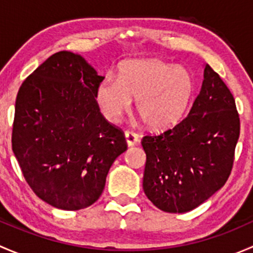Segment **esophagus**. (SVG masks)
<instances>
[{
  "label": "esophagus",
  "mask_w": 253,
  "mask_h": 253,
  "mask_svg": "<svg viewBox=\"0 0 253 253\" xmlns=\"http://www.w3.org/2000/svg\"><path fill=\"white\" fill-rule=\"evenodd\" d=\"M125 138H126L127 145L128 147H132V145H136L138 143V134H136L132 131H126L125 132Z\"/></svg>",
  "instance_id": "esophagus-1"
}]
</instances>
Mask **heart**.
<instances>
[{
  "label": "heart",
  "mask_w": 253,
  "mask_h": 253,
  "mask_svg": "<svg viewBox=\"0 0 253 253\" xmlns=\"http://www.w3.org/2000/svg\"><path fill=\"white\" fill-rule=\"evenodd\" d=\"M195 81L188 71L159 60L121 63L117 78L106 76L95 98L110 122H119L136 99V111L149 128L162 131L177 125L192 103Z\"/></svg>",
  "instance_id": "1"
}]
</instances>
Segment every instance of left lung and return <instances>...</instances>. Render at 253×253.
<instances>
[{
	"instance_id": "8db88e82",
	"label": "left lung",
	"mask_w": 253,
	"mask_h": 253,
	"mask_svg": "<svg viewBox=\"0 0 253 253\" xmlns=\"http://www.w3.org/2000/svg\"><path fill=\"white\" fill-rule=\"evenodd\" d=\"M203 83L190 114L160 134H147L143 190L168 213H185L220 190L234 164L240 136L235 99L206 65Z\"/></svg>"
}]
</instances>
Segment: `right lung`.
<instances>
[{"mask_svg": "<svg viewBox=\"0 0 253 253\" xmlns=\"http://www.w3.org/2000/svg\"><path fill=\"white\" fill-rule=\"evenodd\" d=\"M103 79L81 55L60 51L18 90L12 149L35 195L58 209L96 202L112 163L127 149L122 129L99 109Z\"/></svg>", "mask_w": 253, "mask_h": 253, "instance_id": "right-lung-1", "label": "right lung"}]
</instances>
